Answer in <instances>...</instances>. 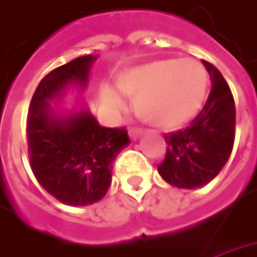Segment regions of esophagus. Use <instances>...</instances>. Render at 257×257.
<instances>
[{
	"label": "esophagus",
	"mask_w": 257,
	"mask_h": 257,
	"mask_svg": "<svg viewBox=\"0 0 257 257\" xmlns=\"http://www.w3.org/2000/svg\"><path fill=\"white\" fill-rule=\"evenodd\" d=\"M128 136H130L131 140H137L142 136V130L141 128H130L128 130Z\"/></svg>",
	"instance_id": "esophagus-1"
}]
</instances>
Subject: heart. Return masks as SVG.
Returning <instances> with one entry per match:
<instances>
[{"mask_svg":"<svg viewBox=\"0 0 257 257\" xmlns=\"http://www.w3.org/2000/svg\"><path fill=\"white\" fill-rule=\"evenodd\" d=\"M117 89L134 100L140 119L164 130H175L190 123L203 105L209 74L192 58L161 59L123 70L116 77ZM100 99L113 109L123 100L108 85L100 88Z\"/></svg>","mask_w":257,"mask_h":257,"instance_id":"1","label":"heart"}]
</instances>
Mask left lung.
Wrapping results in <instances>:
<instances>
[{
  "label": "left lung",
  "mask_w": 257,
  "mask_h": 257,
  "mask_svg": "<svg viewBox=\"0 0 257 257\" xmlns=\"http://www.w3.org/2000/svg\"><path fill=\"white\" fill-rule=\"evenodd\" d=\"M211 80L207 101L184 130L165 134L167 154L160 176L177 188L209 184L230 157L234 144L236 107L229 85L217 67L203 61Z\"/></svg>",
  "instance_id": "left-lung-1"
}]
</instances>
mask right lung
<instances>
[{"mask_svg": "<svg viewBox=\"0 0 257 257\" xmlns=\"http://www.w3.org/2000/svg\"><path fill=\"white\" fill-rule=\"evenodd\" d=\"M96 55H84L40 81L27 116L31 169L55 199L69 206L96 203L107 194L116 156L130 144L124 127L100 126L85 105L63 111L55 100L69 86L84 90Z\"/></svg>", "mask_w": 257, "mask_h": 257, "instance_id": "obj_1", "label": "right lung"}]
</instances>
